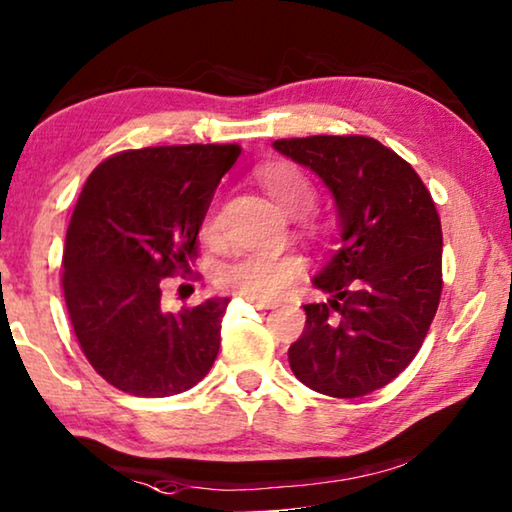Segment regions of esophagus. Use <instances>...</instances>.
I'll list each match as a JSON object with an SVG mask.
<instances>
[{
  "instance_id": "34e87169",
  "label": "esophagus",
  "mask_w": 512,
  "mask_h": 512,
  "mask_svg": "<svg viewBox=\"0 0 512 512\" xmlns=\"http://www.w3.org/2000/svg\"><path fill=\"white\" fill-rule=\"evenodd\" d=\"M246 301L248 304H253L255 308H276L278 304L276 301H271V299H257V297H246Z\"/></svg>"
}]
</instances>
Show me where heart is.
Listing matches in <instances>:
<instances>
[{
	"instance_id": "1",
	"label": "heart",
	"mask_w": 512,
	"mask_h": 512,
	"mask_svg": "<svg viewBox=\"0 0 512 512\" xmlns=\"http://www.w3.org/2000/svg\"><path fill=\"white\" fill-rule=\"evenodd\" d=\"M257 181L280 211L299 215L315 201V185L290 162H271L259 169ZM211 229V227H208ZM301 262L294 255H239L218 269V285L243 297L271 299L294 283Z\"/></svg>"
}]
</instances>
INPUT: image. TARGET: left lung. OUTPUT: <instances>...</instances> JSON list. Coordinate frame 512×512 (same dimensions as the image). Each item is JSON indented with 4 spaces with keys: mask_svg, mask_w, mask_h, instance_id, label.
Returning <instances> with one entry per match:
<instances>
[{
    "mask_svg": "<svg viewBox=\"0 0 512 512\" xmlns=\"http://www.w3.org/2000/svg\"><path fill=\"white\" fill-rule=\"evenodd\" d=\"M273 148L322 178L341 227V250L313 278L329 299L304 306L290 366L315 392L364 397L422 348L443 290L441 218L415 169L371 136L320 134Z\"/></svg>",
    "mask_w": 512,
    "mask_h": 512,
    "instance_id": "8db88e82",
    "label": "left lung"
}]
</instances>
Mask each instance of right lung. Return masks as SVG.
Returning a JSON list of instances; mask_svg holds the SVG:
<instances>
[{"mask_svg": "<svg viewBox=\"0 0 512 512\" xmlns=\"http://www.w3.org/2000/svg\"><path fill=\"white\" fill-rule=\"evenodd\" d=\"M236 143L125 150L92 171L62 257L74 334L99 376L134 397H171L199 383L220 350L229 299L167 313L162 278L190 273L197 236Z\"/></svg>", "mask_w": 512, "mask_h": 512, "instance_id": "right-lung-1", "label": "right lung"}]
</instances>
